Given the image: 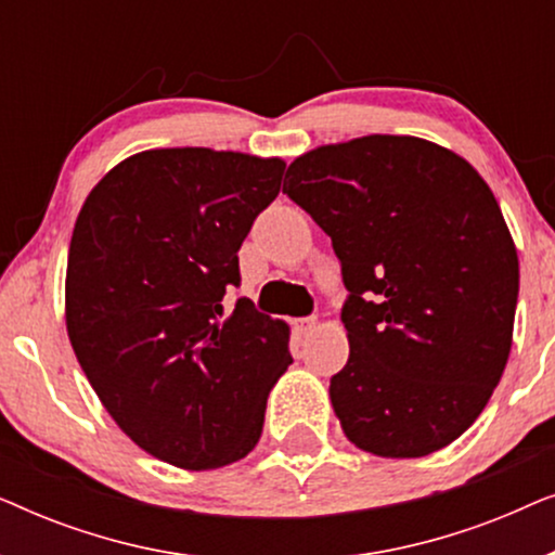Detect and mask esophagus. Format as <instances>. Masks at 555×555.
<instances>
[{"mask_svg": "<svg viewBox=\"0 0 555 555\" xmlns=\"http://www.w3.org/2000/svg\"><path fill=\"white\" fill-rule=\"evenodd\" d=\"M313 328H315V318H298V321H295V331H298L300 336H308Z\"/></svg>", "mask_w": 555, "mask_h": 555, "instance_id": "1", "label": "esophagus"}]
</instances>
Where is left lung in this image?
I'll list each match as a JSON object with an SVG mask.
<instances>
[{
  "mask_svg": "<svg viewBox=\"0 0 555 555\" xmlns=\"http://www.w3.org/2000/svg\"><path fill=\"white\" fill-rule=\"evenodd\" d=\"M283 192L328 234L348 298L331 404L378 457H424L488 404L513 346L518 253L485 179L414 135L308 151Z\"/></svg>",
  "mask_w": 555,
  "mask_h": 555,
  "instance_id": "8db88e82",
  "label": "left lung"
}]
</instances>
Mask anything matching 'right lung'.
<instances>
[{
	"label": "right lung",
	"instance_id": "right-lung-1",
	"mask_svg": "<svg viewBox=\"0 0 555 555\" xmlns=\"http://www.w3.org/2000/svg\"><path fill=\"white\" fill-rule=\"evenodd\" d=\"M285 162L141 151L105 173L75 222L65 321L90 386L141 450L215 469L255 450L291 328L240 298V247Z\"/></svg>",
	"mask_w": 555,
	"mask_h": 555
}]
</instances>
